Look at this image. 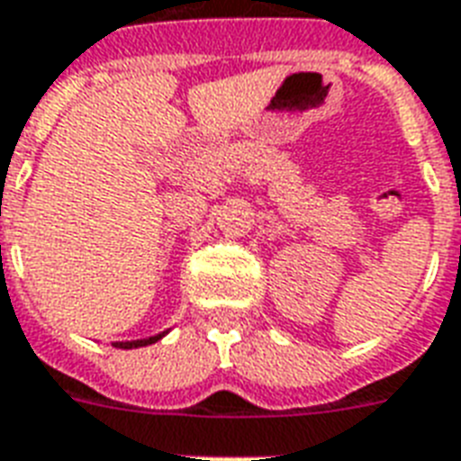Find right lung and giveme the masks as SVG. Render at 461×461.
I'll list each match as a JSON object with an SVG mask.
<instances>
[{
    "label": "right lung",
    "instance_id": "obj_1",
    "mask_svg": "<svg viewBox=\"0 0 461 461\" xmlns=\"http://www.w3.org/2000/svg\"><path fill=\"white\" fill-rule=\"evenodd\" d=\"M167 334L166 331H160V334H153V337H146V339H134V341H113L115 348H141V346H149V344H156L158 339H163Z\"/></svg>",
    "mask_w": 461,
    "mask_h": 461
}]
</instances>
